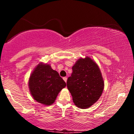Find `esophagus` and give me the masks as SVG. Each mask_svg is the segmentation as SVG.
Masks as SVG:
<instances>
[{
  "label": "esophagus",
  "mask_w": 134,
  "mask_h": 134,
  "mask_svg": "<svg viewBox=\"0 0 134 134\" xmlns=\"http://www.w3.org/2000/svg\"><path fill=\"white\" fill-rule=\"evenodd\" d=\"M63 79H64V81H65V82H67V77H64L63 78Z\"/></svg>",
  "instance_id": "1"
}]
</instances>
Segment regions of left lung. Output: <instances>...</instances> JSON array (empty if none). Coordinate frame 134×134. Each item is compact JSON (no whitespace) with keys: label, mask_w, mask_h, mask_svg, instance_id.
Here are the masks:
<instances>
[{"label":"left lung","mask_w":134,"mask_h":134,"mask_svg":"<svg viewBox=\"0 0 134 134\" xmlns=\"http://www.w3.org/2000/svg\"><path fill=\"white\" fill-rule=\"evenodd\" d=\"M67 86L74 103L86 109L99 99L104 90V81L98 64L90 58H80L72 67Z\"/></svg>","instance_id":"8db88e82"}]
</instances>
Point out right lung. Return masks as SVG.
Instances as JSON below:
<instances>
[{
    "label": "right lung",
    "instance_id": "add662e5",
    "mask_svg": "<svg viewBox=\"0 0 134 134\" xmlns=\"http://www.w3.org/2000/svg\"><path fill=\"white\" fill-rule=\"evenodd\" d=\"M28 86L35 100L44 105H51L66 83L50 64L40 62L29 78Z\"/></svg>",
    "mask_w": 134,
    "mask_h": 134
}]
</instances>
